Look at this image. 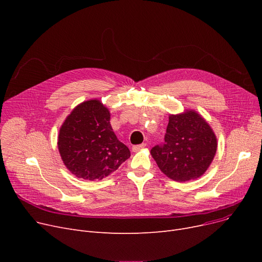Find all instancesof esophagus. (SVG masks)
<instances>
[{"instance_id": "esophagus-1", "label": "esophagus", "mask_w": 262, "mask_h": 262, "mask_svg": "<svg viewBox=\"0 0 262 262\" xmlns=\"http://www.w3.org/2000/svg\"><path fill=\"white\" fill-rule=\"evenodd\" d=\"M145 146H146V143H142V144H138V145H134L132 147V149H133V152H138V150H140L141 148H143Z\"/></svg>"}]
</instances>
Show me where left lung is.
Here are the masks:
<instances>
[{
    "instance_id": "left-lung-1",
    "label": "left lung",
    "mask_w": 262,
    "mask_h": 262,
    "mask_svg": "<svg viewBox=\"0 0 262 262\" xmlns=\"http://www.w3.org/2000/svg\"><path fill=\"white\" fill-rule=\"evenodd\" d=\"M216 138L209 124L193 110L170 115L162 143L150 154L163 174L176 182L202 176L216 152Z\"/></svg>"
}]
</instances>
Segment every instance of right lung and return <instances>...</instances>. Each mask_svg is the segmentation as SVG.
<instances>
[{"instance_id": "obj_1", "label": "right lung", "mask_w": 262, "mask_h": 262, "mask_svg": "<svg viewBox=\"0 0 262 262\" xmlns=\"http://www.w3.org/2000/svg\"><path fill=\"white\" fill-rule=\"evenodd\" d=\"M58 149L68 170L89 181L108 176L130 156L110 125L109 110L98 100L79 104L67 117Z\"/></svg>"}]
</instances>
